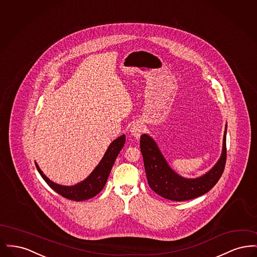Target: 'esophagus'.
Returning <instances> with one entry per match:
<instances>
[{
  "mask_svg": "<svg viewBox=\"0 0 257 257\" xmlns=\"http://www.w3.org/2000/svg\"><path fill=\"white\" fill-rule=\"evenodd\" d=\"M144 131H145V125L142 122H135L130 128L131 135L134 137L136 140L140 139L141 135L144 133Z\"/></svg>",
  "mask_w": 257,
  "mask_h": 257,
  "instance_id": "obj_1",
  "label": "esophagus"
}]
</instances>
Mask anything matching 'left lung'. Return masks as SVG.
<instances>
[{
    "label": "left lung",
    "instance_id": "1",
    "mask_svg": "<svg viewBox=\"0 0 257 257\" xmlns=\"http://www.w3.org/2000/svg\"><path fill=\"white\" fill-rule=\"evenodd\" d=\"M226 130L227 123L225 124L220 159L206 173L196 178H186L173 171L154 139L148 134L142 135L141 151L150 188L159 196L173 201H185L208 193L219 181L224 170Z\"/></svg>",
    "mask_w": 257,
    "mask_h": 257
}]
</instances>
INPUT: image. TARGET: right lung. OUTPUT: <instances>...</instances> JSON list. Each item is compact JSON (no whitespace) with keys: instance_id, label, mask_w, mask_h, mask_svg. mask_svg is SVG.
<instances>
[{"instance_id":"add662e5","label":"right lung","mask_w":257,"mask_h":257,"mask_svg":"<svg viewBox=\"0 0 257 257\" xmlns=\"http://www.w3.org/2000/svg\"><path fill=\"white\" fill-rule=\"evenodd\" d=\"M124 144H125V135L118 137L113 142H111L108 149L106 150L103 158L99 162L95 169L91 171V173L86 177V179L72 186H64V185H60V184L53 182L43 173V171L40 170L37 162L35 163H36L37 171L41 175V177L55 192H57L58 194H60L61 196L65 198L75 200V201H83L96 196L102 191V189L104 188V186L106 185V182L108 180V177L110 175V170L114 164V161L116 159L120 150L122 149Z\"/></svg>"}]
</instances>
